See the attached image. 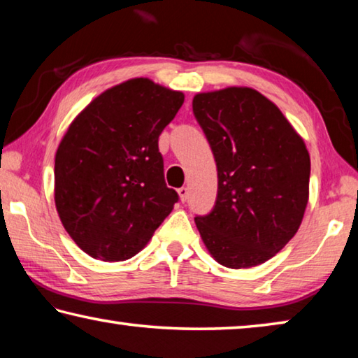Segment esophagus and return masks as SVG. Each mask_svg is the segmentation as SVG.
<instances>
[{"mask_svg": "<svg viewBox=\"0 0 358 358\" xmlns=\"http://www.w3.org/2000/svg\"><path fill=\"white\" fill-rule=\"evenodd\" d=\"M178 196H180V201L181 202H186L187 201V197H189V189H187V187H180V189H178Z\"/></svg>", "mask_w": 358, "mask_h": 358, "instance_id": "obj_1", "label": "esophagus"}]
</instances>
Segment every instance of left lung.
<instances>
[{
  "label": "left lung",
  "instance_id": "left-lung-1",
  "mask_svg": "<svg viewBox=\"0 0 358 358\" xmlns=\"http://www.w3.org/2000/svg\"><path fill=\"white\" fill-rule=\"evenodd\" d=\"M192 112L213 151L217 196L196 216L205 246L229 268H250L299 230L310 194V155L273 102L252 88L199 93Z\"/></svg>",
  "mask_w": 358,
  "mask_h": 358
}]
</instances>
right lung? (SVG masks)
<instances>
[{
	"label": "right lung",
	"mask_w": 358,
	"mask_h": 358,
	"mask_svg": "<svg viewBox=\"0 0 358 358\" xmlns=\"http://www.w3.org/2000/svg\"><path fill=\"white\" fill-rule=\"evenodd\" d=\"M185 94L132 78L78 113L55 156V205L66 232L90 256L131 259L178 202L157 148Z\"/></svg>",
	"instance_id": "add662e5"
}]
</instances>
